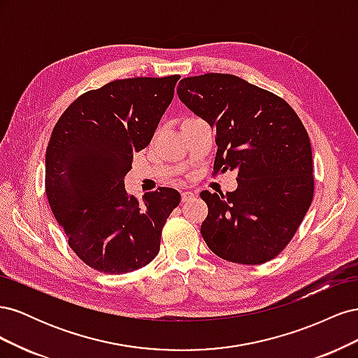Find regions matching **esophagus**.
Returning a JSON list of instances; mask_svg holds the SVG:
<instances>
[{"label":"esophagus","mask_w":358,"mask_h":358,"mask_svg":"<svg viewBox=\"0 0 358 358\" xmlns=\"http://www.w3.org/2000/svg\"><path fill=\"white\" fill-rule=\"evenodd\" d=\"M194 197H196V194H194L192 191H183V192H182V201H183V203L191 201Z\"/></svg>","instance_id":"esophagus-1"}]
</instances>
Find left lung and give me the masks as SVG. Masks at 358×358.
I'll list each match as a JSON object with an SVG mask.
<instances>
[{
    "instance_id": "8db88e82",
    "label": "left lung",
    "mask_w": 358,
    "mask_h": 358,
    "mask_svg": "<svg viewBox=\"0 0 358 358\" xmlns=\"http://www.w3.org/2000/svg\"><path fill=\"white\" fill-rule=\"evenodd\" d=\"M179 100L216 131L215 171H237L233 192L201 191L210 251L263 264L292 239L313 197L312 149L296 112L278 95L233 74L182 79Z\"/></svg>"
}]
</instances>
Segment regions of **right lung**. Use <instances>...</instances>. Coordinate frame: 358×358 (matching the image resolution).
Listing matches in <instances>:
<instances>
[{
	"instance_id": "add662e5",
	"label": "right lung",
	"mask_w": 358,
	"mask_h": 358,
	"mask_svg": "<svg viewBox=\"0 0 358 358\" xmlns=\"http://www.w3.org/2000/svg\"><path fill=\"white\" fill-rule=\"evenodd\" d=\"M179 76L115 80L85 92L61 115L46 150V196L83 263L121 275L159 251L161 230L180 194L161 187L143 204L125 191L136 152L154 137Z\"/></svg>"
}]
</instances>
